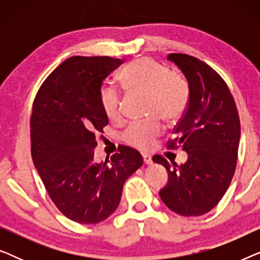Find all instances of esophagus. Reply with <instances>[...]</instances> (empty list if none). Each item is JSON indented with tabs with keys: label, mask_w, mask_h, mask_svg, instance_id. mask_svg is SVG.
I'll return each mask as SVG.
<instances>
[{
	"label": "esophagus",
	"mask_w": 260,
	"mask_h": 260,
	"mask_svg": "<svg viewBox=\"0 0 260 260\" xmlns=\"http://www.w3.org/2000/svg\"><path fill=\"white\" fill-rule=\"evenodd\" d=\"M143 161H144V163L145 165H152V158H151V156L150 155H148V154H143Z\"/></svg>",
	"instance_id": "obj_1"
}]
</instances>
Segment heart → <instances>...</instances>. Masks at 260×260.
Instances as JSON below:
<instances>
[{"instance_id": "1", "label": "heart", "mask_w": 260, "mask_h": 260, "mask_svg": "<svg viewBox=\"0 0 260 260\" xmlns=\"http://www.w3.org/2000/svg\"><path fill=\"white\" fill-rule=\"evenodd\" d=\"M119 80L127 92L145 94V119L131 123L123 134V140L131 147L148 150L162 131L159 118L167 123L179 120L189 101V85L182 74L169 72L162 63L151 58H140L120 73ZM101 103L105 115L115 120L120 117V97L115 87L101 91Z\"/></svg>"}]
</instances>
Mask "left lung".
Listing matches in <instances>:
<instances>
[{
  "instance_id": "left-lung-1",
  "label": "left lung",
  "mask_w": 260,
  "mask_h": 260,
  "mask_svg": "<svg viewBox=\"0 0 260 260\" xmlns=\"http://www.w3.org/2000/svg\"><path fill=\"white\" fill-rule=\"evenodd\" d=\"M186 77L189 101L174 129L169 149L181 147L187 162L172 165L161 155L152 161L168 172L159 197L169 209L183 216H198L215 207L236 172L240 120L233 95L221 77L201 60L187 54L168 55Z\"/></svg>"
}]
</instances>
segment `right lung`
<instances>
[{"mask_svg":"<svg viewBox=\"0 0 260 260\" xmlns=\"http://www.w3.org/2000/svg\"><path fill=\"white\" fill-rule=\"evenodd\" d=\"M124 61L72 56L39 88L30 117L31 158L46 190L66 218L98 223L118 207L124 182L143 165L140 152L120 147L94 162L98 133L109 119L102 108L103 80Z\"/></svg>","mask_w":260,"mask_h":260,"instance_id":"add662e5","label":"right lung"}]
</instances>
